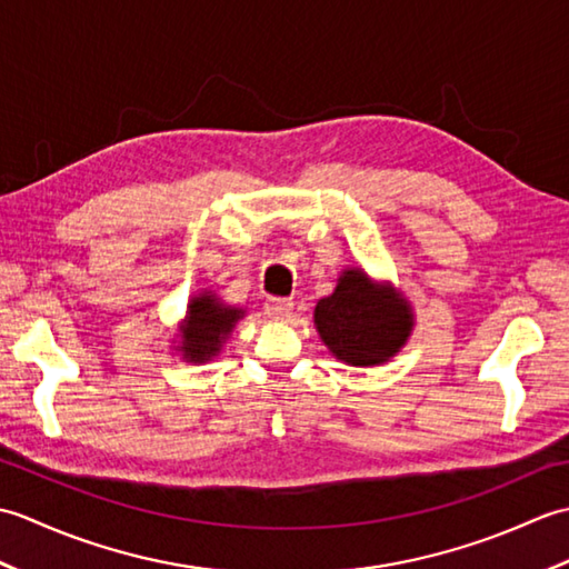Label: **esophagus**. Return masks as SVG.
I'll use <instances>...</instances> for the list:
<instances>
[{"mask_svg": "<svg viewBox=\"0 0 569 569\" xmlns=\"http://www.w3.org/2000/svg\"><path fill=\"white\" fill-rule=\"evenodd\" d=\"M263 306L271 318H286L293 310V303L288 298H269Z\"/></svg>", "mask_w": 569, "mask_h": 569, "instance_id": "34e87169", "label": "esophagus"}]
</instances>
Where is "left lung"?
Wrapping results in <instances>:
<instances>
[{"label": "left lung", "instance_id": "obj_1", "mask_svg": "<svg viewBox=\"0 0 569 569\" xmlns=\"http://www.w3.org/2000/svg\"><path fill=\"white\" fill-rule=\"evenodd\" d=\"M322 342L347 365H381L403 347L413 328L403 298L373 286L359 269L345 271L335 293L316 306Z\"/></svg>", "mask_w": 569, "mask_h": 569}]
</instances>
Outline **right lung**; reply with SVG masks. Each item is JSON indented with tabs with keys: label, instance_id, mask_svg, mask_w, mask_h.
Wrapping results in <instances>:
<instances>
[{
	"label": "right lung",
	"instance_id": "add662e5",
	"mask_svg": "<svg viewBox=\"0 0 569 569\" xmlns=\"http://www.w3.org/2000/svg\"><path fill=\"white\" fill-rule=\"evenodd\" d=\"M244 316L237 308H227L214 296L202 293L188 306V322L183 328V352L192 361H204L220 352L222 340L232 332V325Z\"/></svg>",
	"mask_w": 569,
	"mask_h": 569
}]
</instances>
